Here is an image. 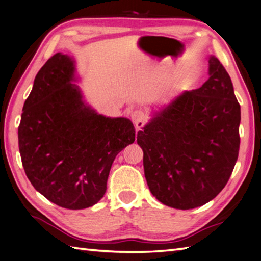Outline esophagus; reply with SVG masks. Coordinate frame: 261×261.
<instances>
[{
	"label": "esophagus",
	"mask_w": 261,
	"mask_h": 261,
	"mask_svg": "<svg viewBox=\"0 0 261 261\" xmlns=\"http://www.w3.org/2000/svg\"><path fill=\"white\" fill-rule=\"evenodd\" d=\"M131 119H132V122H133V124H135L137 130L143 128L144 124L148 122V116L145 114L144 111L140 110V109H138V110H135L132 112Z\"/></svg>",
	"instance_id": "esophagus-1"
}]
</instances>
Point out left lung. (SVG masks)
<instances>
[{
  "instance_id": "left-lung-1",
  "label": "left lung",
  "mask_w": 261,
  "mask_h": 261,
  "mask_svg": "<svg viewBox=\"0 0 261 261\" xmlns=\"http://www.w3.org/2000/svg\"><path fill=\"white\" fill-rule=\"evenodd\" d=\"M209 74L201 88L178 96L137 135L151 193L175 209L213 200L238 159L240 105L231 79L215 57Z\"/></svg>"
}]
</instances>
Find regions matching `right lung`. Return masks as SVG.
Returning a JSON list of instances; mask_svg holds the SVG:
<instances>
[{
	"label": "right lung",
	"mask_w": 261,
	"mask_h": 261,
	"mask_svg": "<svg viewBox=\"0 0 261 261\" xmlns=\"http://www.w3.org/2000/svg\"><path fill=\"white\" fill-rule=\"evenodd\" d=\"M71 59L54 54L24 102L19 149L30 182L51 202L84 209L105 196L113 160L135 142L125 118H106L84 106Z\"/></svg>",
	"instance_id": "obj_1"
}]
</instances>
